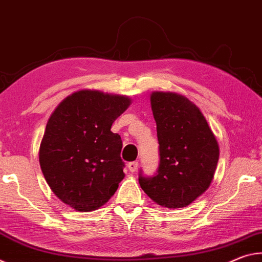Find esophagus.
<instances>
[{"label": "esophagus", "instance_id": "1", "mask_svg": "<svg viewBox=\"0 0 262 262\" xmlns=\"http://www.w3.org/2000/svg\"><path fill=\"white\" fill-rule=\"evenodd\" d=\"M127 167H128V170L132 171V173H134V171H136V170H137V168H138V162H137V161H131V162H128Z\"/></svg>", "mask_w": 262, "mask_h": 262}]
</instances>
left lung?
Returning <instances> with one entry per match:
<instances>
[{"label":"left lung","instance_id":"obj_1","mask_svg":"<svg viewBox=\"0 0 262 262\" xmlns=\"http://www.w3.org/2000/svg\"><path fill=\"white\" fill-rule=\"evenodd\" d=\"M151 106L160 161L151 177L139 170V184L162 207H187L212 181L220 158L218 143L203 114L184 96L153 93Z\"/></svg>","mask_w":262,"mask_h":262}]
</instances>
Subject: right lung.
<instances>
[{"instance_id": "add662e5", "label": "right lung", "mask_w": 262, "mask_h": 262, "mask_svg": "<svg viewBox=\"0 0 262 262\" xmlns=\"http://www.w3.org/2000/svg\"><path fill=\"white\" fill-rule=\"evenodd\" d=\"M130 103L125 96L81 91L60 103L47 122L41 171L54 194L78 211L102 207L124 179L123 143L110 128Z\"/></svg>"}]
</instances>
